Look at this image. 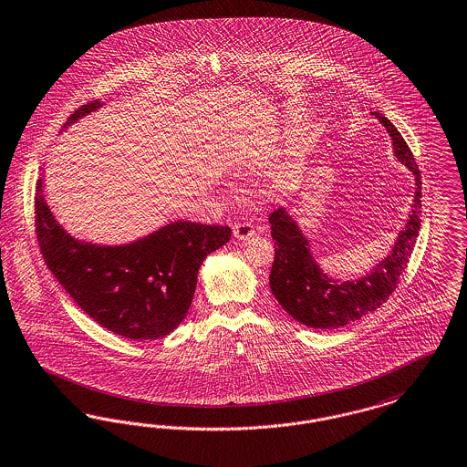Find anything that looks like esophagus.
Masks as SVG:
<instances>
[{
    "label": "esophagus",
    "mask_w": 467,
    "mask_h": 467,
    "mask_svg": "<svg viewBox=\"0 0 467 467\" xmlns=\"http://www.w3.org/2000/svg\"><path fill=\"white\" fill-rule=\"evenodd\" d=\"M233 233H234V238H238V240H248L250 236H254L255 227L248 221H240L233 227Z\"/></svg>",
    "instance_id": "obj_1"
}]
</instances>
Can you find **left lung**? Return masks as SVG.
Returning a JSON list of instances; mask_svg holds the SVG:
<instances>
[{"label": "left lung", "instance_id": "obj_1", "mask_svg": "<svg viewBox=\"0 0 467 467\" xmlns=\"http://www.w3.org/2000/svg\"><path fill=\"white\" fill-rule=\"evenodd\" d=\"M373 114L391 135L394 156L415 175L417 187L405 229L400 233L391 254L379 262L368 276L342 283L328 278L317 267L307 238L285 208L269 215L271 238L275 240V262L269 275L271 292L290 317L311 328H340L380 307L396 290L419 236L422 213L420 171L401 133L386 116Z\"/></svg>", "mask_w": 467, "mask_h": 467}]
</instances>
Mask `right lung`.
Segmentation results:
<instances>
[{
    "label": "right lung",
    "instance_id": "obj_1",
    "mask_svg": "<svg viewBox=\"0 0 467 467\" xmlns=\"http://www.w3.org/2000/svg\"><path fill=\"white\" fill-rule=\"evenodd\" d=\"M102 104L78 108L64 129ZM35 225L43 259L76 304L100 327L133 340L165 337L186 317L198 269L231 238V227L177 221L121 246L71 238L56 221L37 179Z\"/></svg>",
    "mask_w": 467,
    "mask_h": 467
}]
</instances>
